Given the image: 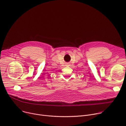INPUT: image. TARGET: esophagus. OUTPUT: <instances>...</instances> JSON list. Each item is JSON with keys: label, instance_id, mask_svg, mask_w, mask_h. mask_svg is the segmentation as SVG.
Instances as JSON below:
<instances>
[{"label": "esophagus", "instance_id": "esophagus-1", "mask_svg": "<svg viewBox=\"0 0 126 126\" xmlns=\"http://www.w3.org/2000/svg\"><path fill=\"white\" fill-rule=\"evenodd\" d=\"M67 66H69V65H70V63H67Z\"/></svg>", "mask_w": 126, "mask_h": 126}]
</instances>
